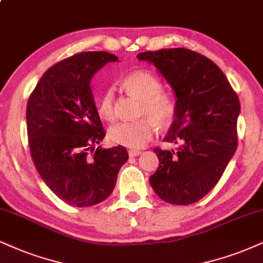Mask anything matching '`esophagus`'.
<instances>
[{
	"label": "esophagus",
	"instance_id": "34e87169",
	"mask_svg": "<svg viewBox=\"0 0 263 263\" xmlns=\"http://www.w3.org/2000/svg\"><path fill=\"white\" fill-rule=\"evenodd\" d=\"M128 154L130 157H135V156H139V155L141 154V151L140 150H133L132 148V150L128 151Z\"/></svg>",
	"mask_w": 263,
	"mask_h": 263
}]
</instances>
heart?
Masks as SVG:
<instances>
[{"instance_id": "obj_1", "label": "heart", "mask_w": 263, "mask_h": 263, "mask_svg": "<svg viewBox=\"0 0 263 263\" xmlns=\"http://www.w3.org/2000/svg\"><path fill=\"white\" fill-rule=\"evenodd\" d=\"M124 86L141 100L139 117H147L134 122H119L108 130L113 144L130 148H140L150 140L154 133V123L158 128H167L177 115L174 100L162 93L163 86L156 77L147 72H134L126 77ZM97 111L106 121L115 119V93L106 90L97 105Z\"/></svg>"}]
</instances>
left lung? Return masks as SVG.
<instances>
[{"mask_svg": "<svg viewBox=\"0 0 263 263\" xmlns=\"http://www.w3.org/2000/svg\"><path fill=\"white\" fill-rule=\"evenodd\" d=\"M137 57L154 63L177 97L164 141L178 148H154L160 164L150 184L166 202L190 205L216 186L235 154L238 95L219 67L195 51L163 48Z\"/></svg>", "mask_w": 263, "mask_h": 263, "instance_id": "left-lung-1", "label": "left lung"}]
</instances>
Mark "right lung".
<instances>
[{"mask_svg": "<svg viewBox=\"0 0 263 263\" xmlns=\"http://www.w3.org/2000/svg\"><path fill=\"white\" fill-rule=\"evenodd\" d=\"M115 54L80 52L47 69L27 105L32 162L45 184L68 205L93 206L112 194L126 148L97 146L106 133L90 87Z\"/></svg>", "mask_w": 263, "mask_h": 263, "instance_id": "1", "label": "right lung"}]
</instances>
